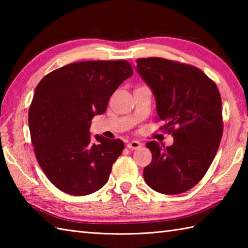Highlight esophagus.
Listing matches in <instances>:
<instances>
[{"instance_id": "esophagus-1", "label": "esophagus", "mask_w": 248, "mask_h": 248, "mask_svg": "<svg viewBox=\"0 0 248 248\" xmlns=\"http://www.w3.org/2000/svg\"><path fill=\"white\" fill-rule=\"evenodd\" d=\"M140 146H141V144L140 143V141H136V140H132L127 144V147L129 149H138Z\"/></svg>"}]
</instances>
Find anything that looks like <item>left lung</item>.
<instances>
[{"label":"left lung","instance_id":"1","mask_svg":"<svg viewBox=\"0 0 248 248\" xmlns=\"http://www.w3.org/2000/svg\"><path fill=\"white\" fill-rule=\"evenodd\" d=\"M136 70L154 92L162 130L172 133L173 144H146L152 154L144 179L155 191L176 195L202 180L217 155L223 135L222 99L203 71L161 57L136 60Z\"/></svg>","mask_w":248,"mask_h":248}]
</instances>
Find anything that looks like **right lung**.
Here are the masks:
<instances>
[{"label": "right lung", "instance_id": "add662e5", "mask_svg": "<svg viewBox=\"0 0 248 248\" xmlns=\"http://www.w3.org/2000/svg\"><path fill=\"white\" fill-rule=\"evenodd\" d=\"M133 75L127 61H87L61 67L41 78L29 110L37 162L62 192L84 196L108 182L124 144L89 134L91 121Z\"/></svg>", "mask_w": 248, "mask_h": 248}]
</instances>
